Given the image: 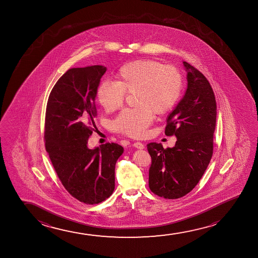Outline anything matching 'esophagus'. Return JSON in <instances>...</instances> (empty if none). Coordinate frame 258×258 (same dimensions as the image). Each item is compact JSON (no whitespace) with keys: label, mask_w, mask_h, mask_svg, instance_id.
Instances as JSON below:
<instances>
[{"label":"esophagus","mask_w":258,"mask_h":258,"mask_svg":"<svg viewBox=\"0 0 258 258\" xmlns=\"http://www.w3.org/2000/svg\"><path fill=\"white\" fill-rule=\"evenodd\" d=\"M133 146H134L135 148L137 149L145 148V145H143L140 142H135L134 144H133Z\"/></svg>","instance_id":"1"}]
</instances>
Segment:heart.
Wrapping results in <instances>:
<instances>
[{
  "label": "heart",
  "mask_w": 258,
  "mask_h": 258,
  "mask_svg": "<svg viewBox=\"0 0 258 258\" xmlns=\"http://www.w3.org/2000/svg\"><path fill=\"white\" fill-rule=\"evenodd\" d=\"M114 79L101 82L96 97L103 109L112 113L123 105L125 94L134 93L136 107L122 110L110 124L113 132L131 138L145 136L153 114L168 113L179 101L183 89V78L178 69L148 59L124 64Z\"/></svg>",
  "instance_id": "obj_1"
}]
</instances>
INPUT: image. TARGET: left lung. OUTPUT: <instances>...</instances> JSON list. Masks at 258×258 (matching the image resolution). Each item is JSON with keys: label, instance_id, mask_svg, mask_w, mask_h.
Segmentation results:
<instances>
[{"label": "left lung", "instance_id": "8db88e82", "mask_svg": "<svg viewBox=\"0 0 258 258\" xmlns=\"http://www.w3.org/2000/svg\"><path fill=\"white\" fill-rule=\"evenodd\" d=\"M183 64L187 71V91L167 117L165 130L166 136L176 137L175 145L164 149L161 144L147 145L152 158L149 187L166 199L189 193L201 180L213 153L215 95L200 71L186 61Z\"/></svg>", "mask_w": 258, "mask_h": 258}]
</instances>
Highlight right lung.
I'll use <instances>...</instances> for the list:
<instances>
[{
  "instance_id": "1",
  "label": "right lung",
  "mask_w": 258,
  "mask_h": 258,
  "mask_svg": "<svg viewBox=\"0 0 258 258\" xmlns=\"http://www.w3.org/2000/svg\"><path fill=\"white\" fill-rule=\"evenodd\" d=\"M106 71L100 65L70 69L53 86L46 104V152L66 190L86 205L99 204L112 195L115 164L123 152L114 143L87 147L97 114L96 92Z\"/></svg>"
}]
</instances>
